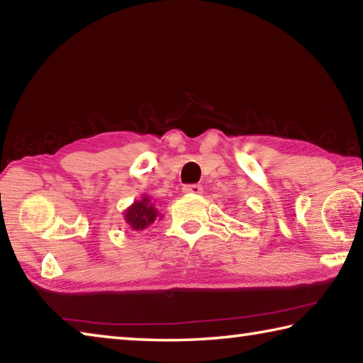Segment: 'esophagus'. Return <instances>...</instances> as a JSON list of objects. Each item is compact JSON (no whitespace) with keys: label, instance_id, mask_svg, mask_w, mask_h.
<instances>
[{"label":"esophagus","instance_id":"1","mask_svg":"<svg viewBox=\"0 0 363 363\" xmlns=\"http://www.w3.org/2000/svg\"><path fill=\"white\" fill-rule=\"evenodd\" d=\"M182 192L187 195H200L203 194V189H201V186H199V184H189V186L182 187Z\"/></svg>","mask_w":363,"mask_h":363}]
</instances>
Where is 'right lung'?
<instances>
[{"label": "right lung", "mask_w": 363, "mask_h": 363, "mask_svg": "<svg viewBox=\"0 0 363 363\" xmlns=\"http://www.w3.org/2000/svg\"><path fill=\"white\" fill-rule=\"evenodd\" d=\"M123 218H125V223L130 225V229L139 232L150 227L157 218L162 219L163 214L158 213L149 195H143L139 200H134L131 206L126 208Z\"/></svg>", "instance_id": "obj_1"}]
</instances>
